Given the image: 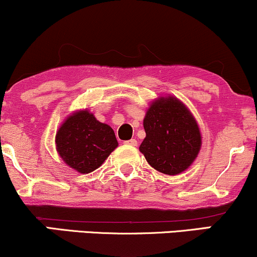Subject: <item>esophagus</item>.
<instances>
[{
	"label": "esophagus",
	"instance_id": "esophagus-1",
	"mask_svg": "<svg viewBox=\"0 0 257 257\" xmlns=\"http://www.w3.org/2000/svg\"><path fill=\"white\" fill-rule=\"evenodd\" d=\"M126 145H131V146H137L138 145V141L135 139H131V140L125 141Z\"/></svg>",
	"mask_w": 257,
	"mask_h": 257
}]
</instances>
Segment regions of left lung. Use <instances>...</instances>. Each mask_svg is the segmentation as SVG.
<instances>
[{
	"mask_svg": "<svg viewBox=\"0 0 257 257\" xmlns=\"http://www.w3.org/2000/svg\"><path fill=\"white\" fill-rule=\"evenodd\" d=\"M146 138L140 152L152 168L167 175L185 172L202 146L199 126L190 110L175 96L151 102L144 118Z\"/></svg>",
	"mask_w": 257,
	"mask_h": 257,
	"instance_id": "1",
	"label": "left lung"
}]
</instances>
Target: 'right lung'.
Returning <instances> with one entry per match:
<instances>
[{
	"instance_id": "1",
	"label": "right lung",
	"mask_w": 257,
	"mask_h": 257,
	"mask_svg": "<svg viewBox=\"0 0 257 257\" xmlns=\"http://www.w3.org/2000/svg\"><path fill=\"white\" fill-rule=\"evenodd\" d=\"M55 144L65 163L81 174L98 169L118 146L113 129L99 122L88 110L73 112L64 120Z\"/></svg>"
}]
</instances>
